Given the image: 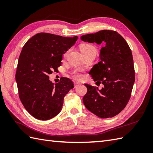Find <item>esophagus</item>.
<instances>
[{
    "label": "esophagus",
    "instance_id": "esophagus-1",
    "mask_svg": "<svg viewBox=\"0 0 153 153\" xmlns=\"http://www.w3.org/2000/svg\"><path fill=\"white\" fill-rule=\"evenodd\" d=\"M79 82H74V86H75V87H77V86H78L79 85Z\"/></svg>",
    "mask_w": 153,
    "mask_h": 153
}]
</instances>
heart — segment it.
Here are the masks:
<instances>
[{
  "label": "heart",
  "mask_w": 153,
  "mask_h": 153,
  "mask_svg": "<svg viewBox=\"0 0 153 153\" xmlns=\"http://www.w3.org/2000/svg\"><path fill=\"white\" fill-rule=\"evenodd\" d=\"M80 50L82 53H97V49L96 48L93 46V45L91 44H83L80 46ZM73 76L76 79H80L82 77L81 74H79L77 71H75L73 74Z\"/></svg>",
  "instance_id": "heart-1"
}]
</instances>
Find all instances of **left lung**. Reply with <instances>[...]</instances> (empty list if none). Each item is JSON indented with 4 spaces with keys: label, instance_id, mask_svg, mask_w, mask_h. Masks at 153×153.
I'll use <instances>...</instances> for the list:
<instances>
[{
    "label": "left lung",
    "instance_id": "obj_1",
    "mask_svg": "<svg viewBox=\"0 0 153 153\" xmlns=\"http://www.w3.org/2000/svg\"><path fill=\"white\" fill-rule=\"evenodd\" d=\"M81 40L105 45L100 49V62L89 72L94 81L104 86L99 89L85 84L87 92L83 97V104L100 118H112L125 108L130 99L135 82L131 51L124 39L115 31L105 30L84 35Z\"/></svg>",
    "mask_w": 153,
    "mask_h": 153
}]
</instances>
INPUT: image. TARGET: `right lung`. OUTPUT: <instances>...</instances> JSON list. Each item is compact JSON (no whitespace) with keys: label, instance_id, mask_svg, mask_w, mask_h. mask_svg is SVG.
<instances>
[{"label":"right lung","instance_id":"1","mask_svg":"<svg viewBox=\"0 0 153 153\" xmlns=\"http://www.w3.org/2000/svg\"><path fill=\"white\" fill-rule=\"evenodd\" d=\"M77 38L39 33L23 47L16 81L21 102L34 118L48 120L56 116L62 108L65 95L74 88L69 78L62 77L59 83L54 84L48 74L60 66L62 55L74 45Z\"/></svg>","mask_w":153,"mask_h":153}]
</instances>
